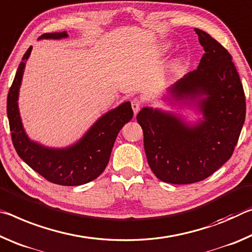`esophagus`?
Returning <instances> with one entry per match:
<instances>
[{
  "instance_id": "1",
  "label": "esophagus",
  "mask_w": 252,
  "mask_h": 252,
  "mask_svg": "<svg viewBox=\"0 0 252 252\" xmlns=\"http://www.w3.org/2000/svg\"><path fill=\"white\" fill-rule=\"evenodd\" d=\"M141 107H142V101L139 100V99L135 98V99H133V100H131V108H133L135 114L138 113V110L141 109Z\"/></svg>"
}]
</instances>
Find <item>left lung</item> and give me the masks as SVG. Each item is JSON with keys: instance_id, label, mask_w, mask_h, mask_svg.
<instances>
[{"instance_id": "8db88e82", "label": "left lung", "mask_w": 252, "mask_h": 252, "mask_svg": "<svg viewBox=\"0 0 252 252\" xmlns=\"http://www.w3.org/2000/svg\"><path fill=\"white\" fill-rule=\"evenodd\" d=\"M205 53L168 94L195 101L203 119L189 125L182 117L150 107L137 114L148 165L160 181L191 184L207 179L232 155L246 118L243 87L228 50L207 32L194 29Z\"/></svg>"}]
</instances>
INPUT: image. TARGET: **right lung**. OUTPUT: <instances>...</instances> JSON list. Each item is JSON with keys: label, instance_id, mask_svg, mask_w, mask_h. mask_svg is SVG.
Returning a JSON list of instances; mask_svg holds the SVG:
<instances>
[{"label": "right lung", "instance_id": "right-lung-1", "mask_svg": "<svg viewBox=\"0 0 252 252\" xmlns=\"http://www.w3.org/2000/svg\"><path fill=\"white\" fill-rule=\"evenodd\" d=\"M67 36L68 33L63 31L44 33L39 39H61ZM31 50L32 47L24 53L7 94V118L16 153L32 170L49 182L64 187L88 183L104 172L119 130L133 117L130 102H123L117 108L106 113L90 127L80 141L69 147L49 148L31 141L24 131L18 107L19 89L26 60Z\"/></svg>", "mask_w": 252, "mask_h": 252}]
</instances>
